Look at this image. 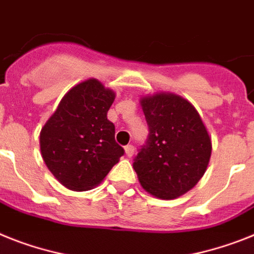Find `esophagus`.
Instances as JSON below:
<instances>
[{
  "label": "esophagus",
  "mask_w": 254,
  "mask_h": 254,
  "mask_svg": "<svg viewBox=\"0 0 254 254\" xmlns=\"http://www.w3.org/2000/svg\"><path fill=\"white\" fill-rule=\"evenodd\" d=\"M125 153H127V157H131L134 155V146H131V144H127V147H125Z\"/></svg>",
  "instance_id": "esophagus-1"
}]
</instances>
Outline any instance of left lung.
<instances>
[{
	"label": "left lung",
	"instance_id": "obj_1",
	"mask_svg": "<svg viewBox=\"0 0 254 254\" xmlns=\"http://www.w3.org/2000/svg\"><path fill=\"white\" fill-rule=\"evenodd\" d=\"M140 106L150 133L133 168L147 192L157 199H176L204 176L212 140L199 112L180 95H146Z\"/></svg>",
	"mask_w": 254,
	"mask_h": 254
}]
</instances>
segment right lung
Here are the masks:
<instances>
[{"mask_svg":"<svg viewBox=\"0 0 254 254\" xmlns=\"http://www.w3.org/2000/svg\"><path fill=\"white\" fill-rule=\"evenodd\" d=\"M114 101V91L89 78L68 91L42 127V159L67 189H93L124 155L115 140V125L107 119Z\"/></svg>","mask_w":254,"mask_h":254,"instance_id":"right-lung-1","label":"right lung"}]
</instances>
